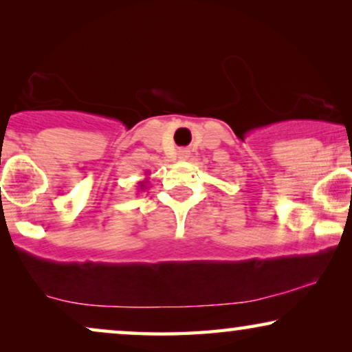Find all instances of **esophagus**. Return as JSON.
Returning a JSON list of instances; mask_svg holds the SVG:
<instances>
[{
	"label": "esophagus",
	"instance_id": "1",
	"mask_svg": "<svg viewBox=\"0 0 352 352\" xmlns=\"http://www.w3.org/2000/svg\"><path fill=\"white\" fill-rule=\"evenodd\" d=\"M177 155H179L181 160H186V158L189 157V151H186V148H181V151H179V153H177Z\"/></svg>",
	"mask_w": 352,
	"mask_h": 352
}]
</instances>
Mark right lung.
<instances>
[{
  "instance_id": "add662e5",
  "label": "right lung",
  "mask_w": 352,
  "mask_h": 352,
  "mask_svg": "<svg viewBox=\"0 0 352 352\" xmlns=\"http://www.w3.org/2000/svg\"><path fill=\"white\" fill-rule=\"evenodd\" d=\"M138 184H139V189H146V184H147V177H146V179H144V181H139L138 182Z\"/></svg>"
}]
</instances>
